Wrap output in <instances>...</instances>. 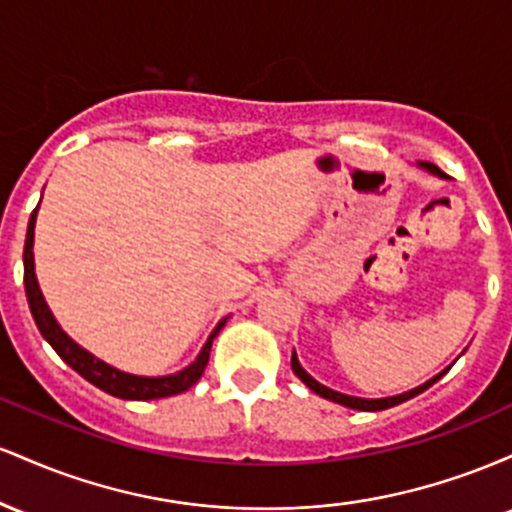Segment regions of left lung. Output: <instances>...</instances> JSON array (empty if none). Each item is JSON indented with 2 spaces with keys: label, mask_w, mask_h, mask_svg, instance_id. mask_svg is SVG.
<instances>
[{
  "label": "left lung",
  "mask_w": 512,
  "mask_h": 512,
  "mask_svg": "<svg viewBox=\"0 0 512 512\" xmlns=\"http://www.w3.org/2000/svg\"><path fill=\"white\" fill-rule=\"evenodd\" d=\"M419 166L424 168V170H428V173L438 175V178H448V175H445L443 170H440L438 166H433V163H428V161H419ZM291 368H293V373H296L298 378H301L303 383L308 385L310 390L315 392V395H320V397L330 399V402H337V404H342V407L358 409V411H383V409L397 407V404H402V402H407V399H411V397L421 395V392L428 390V387H431L433 383H436V380L443 378V375H445V370H450V366H448V368L443 370V373H438L436 378H431V380H428V383H424V385L414 387V390H409V392H402V395H395V397H383V399H363V397H351V395H344V392L330 390V387H325V385H320V383H317V380L313 378V375H308V373H305L301 363H298V356H296V351H293V354H291Z\"/></svg>",
  "instance_id": "obj_1"
}]
</instances>
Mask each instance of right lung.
<instances>
[{
	"mask_svg": "<svg viewBox=\"0 0 512 512\" xmlns=\"http://www.w3.org/2000/svg\"><path fill=\"white\" fill-rule=\"evenodd\" d=\"M38 207L33 209L31 221H28L26 245H23V286H26L28 308H31L35 325H38L40 334L48 339L52 349L57 351V356H60L67 366H72L81 378L88 380L91 385H96L98 390L108 392V395L120 397V399H161V397L180 395V392L190 390V387L202 378L204 368H207L209 363L211 342H214L216 334L221 332V327L226 325L228 317H223L219 325H216V330L209 334L207 344L202 346L199 356L190 363V366L182 368L180 373L161 375V378H144V375H129L113 366H108V363H103L101 358H96L93 354H88L86 349H81L74 339L67 337V332H62V327L57 325L55 315L50 313L48 303H45L43 293H40L38 279H35V262H33V236H35V216H38Z\"/></svg>",
	"mask_w": 512,
	"mask_h": 512,
	"instance_id": "1",
	"label": "right lung"
}]
</instances>
